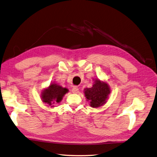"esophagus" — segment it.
<instances>
[{
  "label": "esophagus",
  "instance_id": "34e87169",
  "mask_svg": "<svg viewBox=\"0 0 157 157\" xmlns=\"http://www.w3.org/2000/svg\"><path fill=\"white\" fill-rule=\"evenodd\" d=\"M72 92L73 94H78V88L77 86H74L72 89Z\"/></svg>",
  "mask_w": 157,
  "mask_h": 157
}]
</instances>
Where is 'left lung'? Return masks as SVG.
Instances as JSON below:
<instances>
[{
    "instance_id": "left-lung-1",
    "label": "left lung",
    "mask_w": 157,
    "mask_h": 157,
    "mask_svg": "<svg viewBox=\"0 0 157 157\" xmlns=\"http://www.w3.org/2000/svg\"><path fill=\"white\" fill-rule=\"evenodd\" d=\"M110 93L111 89L108 84L97 78L92 87L84 89V96L87 101H89L90 105L93 108L99 107L106 103Z\"/></svg>"
}]
</instances>
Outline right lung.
Segmentation results:
<instances>
[{
	"mask_svg": "<svg viewBox=\"0 0 157 157\" xmlns=\"http://www.w3.org/2000/svg\"><path fill=\"white\" fill-rule=\"evenodd\" d=\"M69 92V90L63 88L55 82L50 83L48 87L42 90L40 98L43 103L47 104L50 107H54V104L59 103L63 96Z\"/></svg>",
	"mask_w": 157,
	"mask_h": 157,
	"instance_id": "obj_1",
	"label": "right lung"
}]
</instances>
